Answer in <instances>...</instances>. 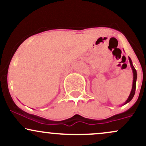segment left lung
<instances>
[{"instance_id":"1","label":"left lung","mask_w":146,"mask_h":146,"mask_svg":"<svg viewBox=\"0 0 146 146\" xmlns=\"http://www.w3.org/2000/svg\"><path fill=\"white\" fill-rule=\"evenodd\" d=\"M128 59H129V62H130V66H131V68H132V73H133V82H132V87L131 91H130V95H129V97L128 98V99H127V100L125 101V102L123 104V105L126 104L127 103H128V102H130V101H131L132 99L133 98L134 95H135V90H136V82H137V71H136V69L135 68V67H134L133 64H132V60H131V59H130V57H128Z\"/></svg>"}]
</instances>
